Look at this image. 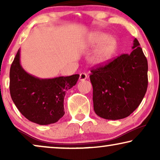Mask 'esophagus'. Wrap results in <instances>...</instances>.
I'll return each instance as SVG.
<instances>
[{
  "label": "esophagus",
  "instance_id": "34e87169",
  "mask_svg": "<svg viewBox=\"0 0 160 160\" xmlns=\"http://www.w3.org/2000/svg\"><path fill=\"white\" fill-rule=\"evenodd\" d=\"M87 78V75L85 73H80L79 76V80L80 81H84Z\"/></svg>",
  "mask_w": 160,
  "mask_h": 160
}]
</instances>
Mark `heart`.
<instances>
[{"mask_svg": "<svg viewBox=\"0 0 160 160\" xmlns=\"http://www.w3.org/2000/svg\"><path fill=\"white\" fill-rule=\"evenodd\" d=\"M99 44L92 55V61L97 65L106 64L110 61L118 47L117 40L102 32H95L87 38L86 45L94 47Z\"/></svg>", "mask_w": 160, "mask_h": 160, "instance_id": "obj_1", "label": "heart"}]
</instances>
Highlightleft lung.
<instances>
[{
  "mask_svg": "<svg viewBox=\"0 0 160 160\" xmlns=\"http://www.w3.org/2000/svg\"><path fill=\"white\" fill-rule=\"evenodd\" d=\"M133 51L91 70L96 114L117 120L130 116L141 104L148 87V62L134 39Z\"/></svg>",
  "mask_w": 160,
  "mask_h": 160,
  "instance_id": "8db88e82",
  "label": "left lung"
}]
</instances>
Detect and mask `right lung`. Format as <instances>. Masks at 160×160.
I'll use <instances>...</instances> for the list:
<instances>
[{
	"instance_id": "1",
	"label": "right lung",
	"mask_w": 160,
	"mask_h": 160,
	"mask_svg": "<svg viewBox=\"0 0 160 160\" xmlns=\"http://www.w3.org/2000/svg\"><path fill=\"white\" fill-rule=\"evenodd\" d=\"M19 52L10 68L9 89L13 102L29 121L41 125L55 123L65 114V95L76 85L79 75L45 79L35 77L21 66Z\"/></svg>"
}]
</instances>
